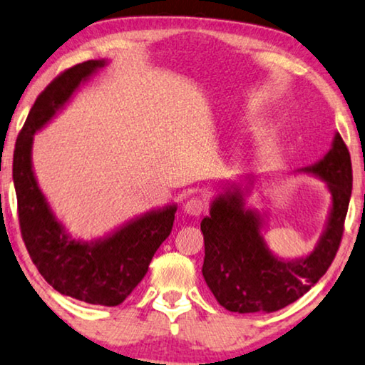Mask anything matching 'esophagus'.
Here are the masks:
<instances>
[{
	"label": "esophagus",
	"mask_w": 365,
	"mask_h": 365,
	"mask_svg": "<svg viewBox=\"0 0 365 365\" xmlns=\"http://www.w3.org/2000/svg\"><path fill=\"white\" fill-rule=\"evenodd\" d=\"M204 200L200 199V197H191V199H187L186 202H184V214H187V215H192V217H197V215H200L202 214V210H204Z\"/></svg>",
	"instance_id": "obj_1"
}]
</instances>
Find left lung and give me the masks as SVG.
Masks as SVG:
<instances>
[{
  "label": "left lung",
  "mask_w": 365,
  "mask_h": 365,
  "mask_svg": "<svg viewBox=\"0 0 365 365\" xmlns=\"http://www.w3.org/2000/svg\"><path fill=\"white\" fill-rule=\"evenodd\" d=\"M326 182L331 205L324 230L308 255L282 258L267 245L265 214L248 207L250 182L229 184L210 200L200 222L202 277L215 299L234 313H273L292 304L319 282L334 260L352 191L351 155L341 135L314 165L301 168Z\"/></svg>",
  "instance_id": "obj_1"
}]
</instances>
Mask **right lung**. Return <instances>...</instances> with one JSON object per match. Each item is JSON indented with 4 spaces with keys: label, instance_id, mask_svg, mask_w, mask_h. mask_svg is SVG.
Masks as SVG:
<instances>
[{
    "label": "right lung",
    "instance_id": "add662e5",
    "mask_svg": "<svg viewBox=\"0 0 365 365\" xmlns=\"http://www.w3.org/2000/svg\"><path fill=\"white\" fill-rule=\"evenodd\" d=\"M107 64V59H98L67 68L39 95L16 140L13 181L21 234L46 282L83 303L117 306L145 278L151 258L170 237L178 204L148 210L98 239H76L56 217L33 168L34 135Z\"/></svg>",
    "mask_w": 365,
    "mask_h": 365
}]
</instances>
